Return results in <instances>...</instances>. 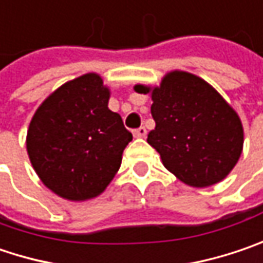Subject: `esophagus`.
Masks as SVG:
<instances>
[{"instance_id": "esophagus-1", "label": "esophagus", "mask_w": 263, "mask_h": 263, "mask_svg": "<svg viewBox=\"0 0 263 263\" xmlns=\"http://www.w3.org/2000/svg\"><path fill=\"white\" fill-rule=\"evenodd\" d=\"M146 134L147 131L144 126H140V128L134 129V135H135V137H140V138H141V137H146Z\"/></svg>"}]
</instances>
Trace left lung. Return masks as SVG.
<instances>
[{
	"mask_svg": "<svg viewBox=\"0 0 263 263\" xmlns=\"http://www.w3.org/2000/svg\"><path fill=\"white\" fill-rule=\"evenodd\" d=\"M140 93L150 87L135 86ZM156 122L147 143L155 147L168 171L193 187L223 180L238 162L242 126L238 115L202 79L173 71L152 90Z\"/></svg>",
	"mask_w": 263,
	"mask_h": 263,
	"instance_id": "obj_1",
	"label": "left lung"
}]
</instances>
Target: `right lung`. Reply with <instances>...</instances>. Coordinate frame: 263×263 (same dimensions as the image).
Wrapping results in <instances>:
<instances>
[{
    "instance_id": "1",
    "label": "right lung",
    "mask_w": 263,
    "mask_h": 263,
    "mask_svg": "<svg viewBox=\"0 0 263 263\" xmlns=\"http://www.w3.org/2000/svg\"><path fill=\"white\" fill-rule=\"evenodd\" d=\"M108 98L100 76L85 74L54 90L32 117L28 155L41 181L56 195L90 199L119 171L132 134L108 108Z\"/></svg>"
}]
</instances>
